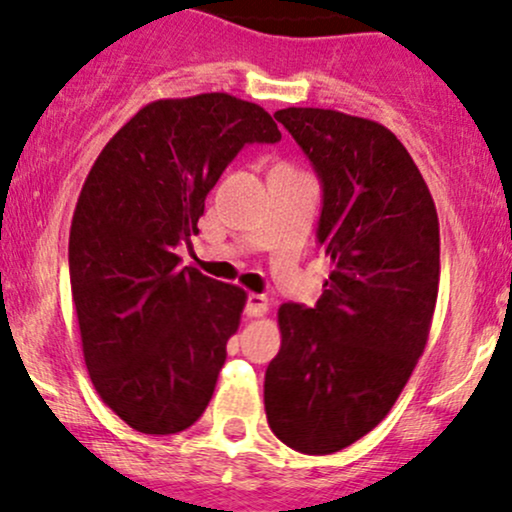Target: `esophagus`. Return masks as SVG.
Segmentation results:
<instances>
[{
  "instance_id": "obj_1",
  "label": "esophagus",
  "mask_w": 512,
  "mask_h": 512,
  "mask_svg": "<svg viewBox=\"0 0 512 512\" xmlns=\"http://www.w3.org/2000/svg\"><path fill=\"white\" fill-rule=\"evenodd\" d=\"M269 310V298L262 293H250L248 303H245V315L248 317H262Z\"/></svg>"
}]
</instances>
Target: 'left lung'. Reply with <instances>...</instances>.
<instances>
[{"label":"left lung","instance_id":"1","mask_svg":"<svg viewBox=\"0 0 512 512\" xmlns=\"http://www.w3.org/2000/svg\"><path fill=\"white\" fill-rule=\"evenodd\" d=\"M274 117L322 182L317 243L332 274L315 308H279L264 409L281 443L330 455L385 419L424 354L440 279L438 214L387 127L322 108Z\"/></svg>","mask_w":512,"mask_h":512}]
</instances>
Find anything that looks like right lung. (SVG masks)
<instances>
[{"mask_svg": "<svg viewBox=\"0 0 512 512\" xmlns=\"http://www.w3.org/2000/svg\"><path fill=\"white\" fill-rule=\"evenodd\" d=\"M281 139L228 93L144 105L103 146L76 202L69 281L96 392L139 433L168 436L207 409L248 293L180 267L204 199L245 144Z\"/></svg>", "mask_w": 512, "mask_h": 512, "instance_id": "obj_1", "label": "right lung"}]
</instances>
